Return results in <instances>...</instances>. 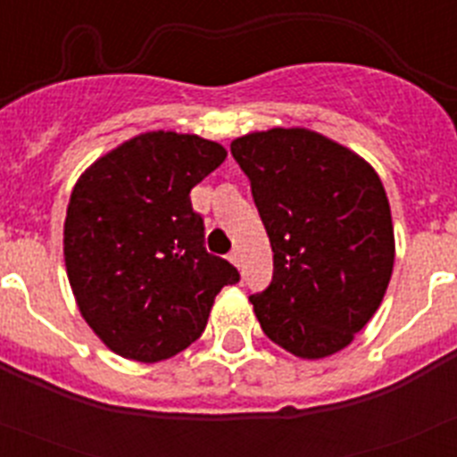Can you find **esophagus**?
Returning <instances> with one entry per match:
<instances>
[{"label": "esophagus", "instance_id": "1", "mask_svg": "<svg viewBox=\"0 0 457 457\" xmlns=\"http://www.w3.org/2000/svg\"><path fill=\"white\" fill-rule=\"evenodd\" d=\"M228 261H231V263L236 265V268H240V253H237L236 249H233V252H231V256H228Z\"/></svg>", "mask_w": 457, "mask_h": 457}]
</instances>
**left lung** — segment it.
I'll return each mask as SVG.
<instances>
[{
	"mask_svg": "<svg viewBox=\"0 0 457 457\" xmlns=\"http://www.w3.org/2000/svg\"><path fill=\"white\" fill-rule=\"evenodd\" d=\"M274 252L272 284L249 297L265 337L302 359L350 345L373 318L394 270L382 180L350 148L306 128L237 137Z\"/></svg>",
	"mask_w": 457,
	"mask_h": 457,
	"instance_id": "1",
	"label": "left lung"
}]
</instances>
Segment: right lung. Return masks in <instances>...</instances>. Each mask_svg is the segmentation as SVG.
Segmentation results:
<instances>
[{"label": "right lung", "instance_id": "obj_1", "mask_svg": "<svg viewBox=\"0 0 457 457\" xmlns=\"http://www.w3.org/2000/svg\"><path fill=\"white\" fill-rule=\"evenodd\" d=\"M226 160L199 135L144 132L79 176L63 224V258L79 313L112 353L162 361L204 334L224 286L240 281L205 252L189 192Z\"/></svg>", "mask_w": 457, "mask_h": 457}]
</instances>
